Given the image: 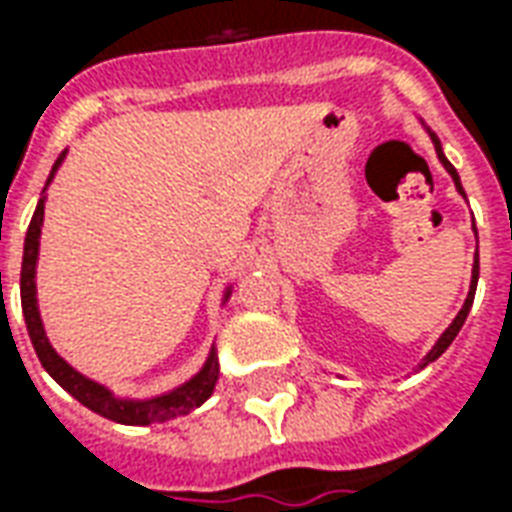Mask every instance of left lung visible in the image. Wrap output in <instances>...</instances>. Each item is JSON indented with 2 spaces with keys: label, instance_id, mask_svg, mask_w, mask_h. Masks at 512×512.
Returning <instances> with one entry per match:
<instances>
[{
  "label": "left lung",
  "instance_id": "8db88e82",
  "mask_svg": "<svg viewBox=\"0 0 512 512\" xmlns=\"http://www.w3.org/2000/svg\"><path fill=\"white\" fill-rule=\"evenodd\" d=\"M433 142H436V153H439V161H441V164H444V169H447V172H450L452 180H455V186H458V191H461V194H463V189H461V178H458V172H455V167H452L450 161H447V158H444V153H441V142H439V139H436V136H433ZM477 277H480V260H477V257H474V268H472V288H469V296H466V304H463L461 312H458V318H455V321L450 323V329H447V332L441 334V340H439V343L433 345V351H430L428 359H425V365H428V362H433V359H439V356L444 354V351H447V348H450V343H452V340H455V334L461 332L463 321H466V315H469V310H472L474 290H477Z\"/></svg>",
  "mask_w": 512,
  "mask_h": 512
}]
</instances>
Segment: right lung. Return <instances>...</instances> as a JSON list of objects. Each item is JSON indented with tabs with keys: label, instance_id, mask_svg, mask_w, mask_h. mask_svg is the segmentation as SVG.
Returning <instances> with one entry per match:
<instances>
[{
	"label": "right lung",
	"instance_id": "right-lung-1",
	"mask_svg": "<svg viewBox=\"0 0 512 512\" xmlns=\"http://www.w3.org/2000/svg\"><path fill=\"white\" fill-rule=\"evenodd\" d=\"M62 156L54 161V169L60 167ZM40 224H43V200L38 202V211L32 216L27 230V241H24V263H21V307H24V321H27L29 337L35 345L40 365L49 370V376L68 389L82 406H87L95 414H101L106 419H115L123 425H156V422H167L180 414H186L191 408H197L211 397L216 378H219V362L216 354H211L208 365L202 367V373L197 378H191L189 384L180 386L178 392L172 395L156 397L150 403H128V400H117L106 392L104 386L93 384L90 378L79 376L71 365H65L60 356L54 354V348L43 334V323H40L38 304H35V263H38V238Z\"/></svg>",
	"mask_w": 512,
	"mask_h": 512
}]
</instances>
